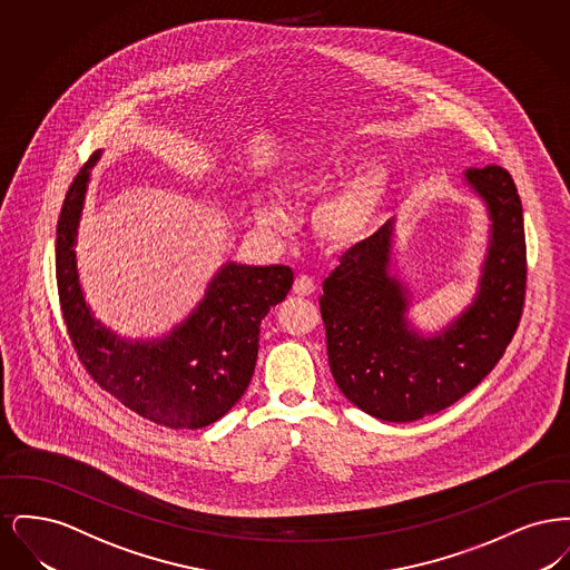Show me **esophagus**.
<instances>
[{"label": "esophagus", "mask_w": 570, "mask_h": 570, "mask_svg": "<svg viewBox=\"0 0 570 570\" xmlns=\"http://www.w3.org/2000/svg\"><path fill=\"white\" fill-rule=\"evenodd\" d=\"M314 279L309 277V275H298L297 279H295V286H293V293L297 295V297H309L312 293H314Z\"/></svg>", "instance_id": "34e87169"}]
</instances>
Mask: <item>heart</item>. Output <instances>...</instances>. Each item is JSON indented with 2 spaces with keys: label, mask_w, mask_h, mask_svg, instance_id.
Instances as JSON below:
<instances>
[{
  "label": "heart",
  "mask_w": 570,
  "mask_h": 570,
  "mask_svg": "<svg viewBox=\"0 0 570 570\" xmlns=\"http://www.w3.org/2000/svg\"><path fill=\"white\" fill-rule=\"evenodd\" d=\"M333 166L331 158H307L293 166L279 181V194L297 200L323 186ZM386 196V173L379 164H365L348 181L331 191L312 214V228L321 244L331 249H351L365 242L379 222ZM256 219L269 228L284 226L282 212L272 203L256 205Z\"/></svg>",
  "instance_id": "obj_1"
}]
</instances>
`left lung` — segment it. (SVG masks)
I'll return each mask as SVG.
<instances>
[{"label":"left lung","mask_w":570,"mask_h":570,"mask_svg":"<svg viewBox=\"0 0 570 570\" xmlns=\"http://www.w3.org/2000/svg\"><path fill=\"white\" fill-rule=\"evenodd\" d=\"M465 179L488 203L491 245L479 297L446 331H407L406 291L386 272L391 222L346 249L323 282L331 374L354 406L382 421L407 423L455 404L495 367L521 321L528 265L515 181L498 164L472 166Z\"/></svg>","instance_id":"left-lung-1"}]
</instances>
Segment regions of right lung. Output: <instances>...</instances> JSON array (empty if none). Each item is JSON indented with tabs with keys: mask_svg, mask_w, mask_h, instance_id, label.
<instances>
[{
	"mask_svg": "<svg viewBox=\"0 0 570 570\" xmlns=\"http://www.w3.org/2000/svg\"><path fill=\"white\" fill-rule=\"evenodd\" d=\"M72 179L57 219L55 275L72 348L100 389L138 416L170 430H200L235 406L252 380L261 323L282 303L295 275L284 265H224L203 303L160 342L126 344L94 321L77 273V226L89 168Z\"/></svg>",
	"mask_w": 570,
	"mask_h": 570,
	"instance_id": "right-lung-1",
	"label": "right lung"
}]
</instances>
